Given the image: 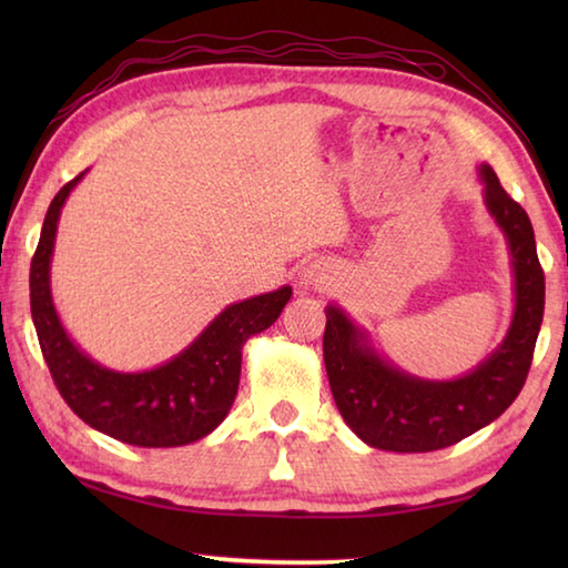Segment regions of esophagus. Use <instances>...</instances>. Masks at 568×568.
I'll list each match as a JSON object with an SVG mask.
<instances>
[{
  "label": "esophagus",
  "instance_id": "esophagus-1",
  "mask_svg": "<svg viewBox=\"0 0 568 568\" xmlns=\"http://www.w3.org/2000/svg\"><path fill=\"white\" fill-rule=\"evenodd\" d=\"M331 283V273L328 267L321 263H305L301 271H297V285L303 291H311V287H325Z\"/></svg>",
  "mask_w": 568,
  "mask_h": 568
}]
</instances>
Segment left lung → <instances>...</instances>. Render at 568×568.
<instances>
[{"label": "left lung", "mask_w": 568, "mask_h": 568, "mask_svg": "<svg viewBox=\"0 0 568 568\" xmlns=\"http://www.w3.org/2000/svg\"><path fill=\"white\" fill-rule=\"evenodd\" d=\"M484 205L506 237L514 313L504 341L458 378L430 381L390 363L338 303L325 305L323 361L343 420L363 444L396 454L454 446L494 423L524 388L544 321V273L526 210L491 165H478Z\"/></svg>", "instance_id": "obj_1"}]
</instances>
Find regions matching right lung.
Segmentation results:
<instances>
[{
	"label": "right lung",
	"mask_w": 568,
	"mask_h": 568,
	"mask_svg": "<svg viewBox=\"0 0 568 568\" xmlns=\"http://www.w3.org/2000/svg\"><path fill=\"white\" fill-rule=\"evenodd\" d=\"M84 170L57 192L44 215L30 267V303L40 348L57 390L100 434L142 448H175L205 438L225 420L237 396L247 338L281 318L291 285L223 307L203 333L170 361L148 371H112L84 353L60 321L52 297L57 225Z\"/></svg>",
	"instance_id": "add662e5"
}]
</instances>
